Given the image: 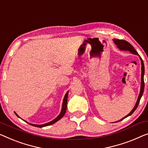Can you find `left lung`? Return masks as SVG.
Listing matches in <instances>:
<instances>
[{
  "instance_id": "left-lung-1",
  "label": "left lung",
  "mask_w": 148,
  "mask_h": 148,
  "mask_svg": "<svg viewBox=\"0 0 148 148\" xmlns=\"http://www.w3.org/2000/svg\"><path fill=\"white\" fill-rule=\"evenodd\" d=\"M113 42H114V43L116 45L117 47L118 48L120 51H130V53H132V54L138 55L139 57H140V59L141 64H142V74H141V87H140L141 88H140V94H139L138 99H137L136 103V105H135V106L134 107V108L132 109V110L130 111L129 114H127V115H126V116L123 117V118L121 119L120 120L115 121V122H118V121H120L121 120H123V119L126 118V117H128V116H130V115H131L132 113L134 112L135 110H136L137 108H138V105H139V103H140V101L141 99V97H142V95H143V91H144V81H143V76H144L145 69H144V64H143V60L142 59V58H141L140 55H138V52H137V51L135 50V49L134 48V47H133L131 44L129 43V42L126 41V40H124L113 39Z\"/></svg>"
}]
</instances>
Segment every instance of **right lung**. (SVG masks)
Returning a JSON list of instances; mask_svg holds the SVG:
<instances>
[{"instance_id":"obj_1","label":"right lung","mask_w":148,"mask_h":148,"mask_svg":"<svg viewBox=\"0 0 148 148\" xmlns=\"http://www.w3.org/2000/svg\"><path fill=\"white\" fill-rule=\"evenodd\" d=\"M68 93H69V91H68L67 93H66L65 97L63 98V104H62V109H61V113H59V115L57 116L56 118H55L53 120L51 121L48 122V123H45V124H40V125H37V124H33V123H29V122H27V121H25L24 119H23V121H26L27 123L30 124V125H33V126H35V127H45V126H48V125H52V124L56 123L57 121H59V119H61L62 117H63V115H65V113L66 112V110H67V97H68ZM15 113L16 115L19 118H21L20 117L18 116V115L16 114V112H14Z\"/></svg>"}]
</instances>
